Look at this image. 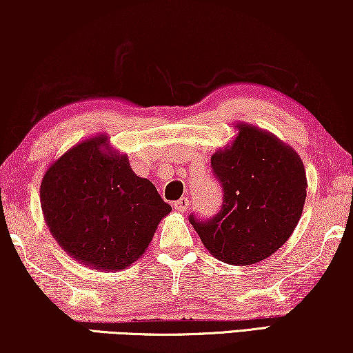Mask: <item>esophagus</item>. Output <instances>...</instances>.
<instances>
[{"label":"esophagus","mask_w":353,"mask_h":353,"mask_svg":"<svg viewBox=\"0 0 353 353\" xmlns=\"http://www.w3.org/2000/svg\"><path fill=\"white\" fill-rule=\"evenodd\" d=\"M191 202L188 197H180V199L173 202V209H175L176 212H181V214H185V212H188V209H190Z\"/></svg>","instance_id":"esophagus-1"}]
</instances>
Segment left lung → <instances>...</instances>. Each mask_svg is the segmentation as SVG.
<instances>
[{
  "instance_id": "left-lung-1",
  "label": "left lung",
  "mask_w": 353,
  "mask_h": 353,
  "mask_svg": "<svg viewBox=\"0 0 353 353\" xmlns=\"http://www.w3.org/2000/svg\"><path fill=\"white\" fill-rule=\"evenodd\" d=\"M233 146L210 159L223 204L212 219L190 215L210 254L231 265L270 257L289 239L302 215L307 176L296 151L272 133L238 125Z\"/></svg>"
}]
</instances>
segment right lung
I'll list each match as a JSON object with an SVG mask.
<instances>
[{"mask_svg": "<svg viewBox=\"0 0 353 353\" xmlns=\"http://www.w3.org/2000/svg\"><path fill=\"white\" fill-rule=\"evenodd\" d=\"M105 137L77 144L48 168L40 188L51 234L65 252L99 270L141 257L172 207L156 186L109 152Z\"/></svg>", "mask_w": 353, "mask_h": 353, "instance_id": "right-lung-1", "label": "right lung"}]
</instances>
